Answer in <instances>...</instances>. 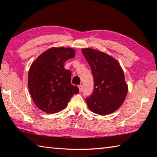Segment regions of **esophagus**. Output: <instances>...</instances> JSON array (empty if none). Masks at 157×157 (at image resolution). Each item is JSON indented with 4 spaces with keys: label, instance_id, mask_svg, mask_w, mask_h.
Wrapping results in <instances>:
<instances>
[{
    "label": "esophagus",
    "instance_id": "1",
    "mask_svg": "<svg viewBox=\"0 0 157 157\" xmlns=\"http://www.w3.org/2000/svg\"><path fill=\"white\" fill-rule=\"evenodd\" d=\"M78 88H79V92H82V90H83V87H82V85H79V86H78Z\"/></svg>",
    "mask_w": 157,
    "mask_h": 157
}]
</instances>
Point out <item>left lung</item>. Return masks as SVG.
Returning <instances> with one entry per match:
<instances>
[{
	"mask_svg": "<svg viewBox=\"0 0 157 157\" xmlns=\"http://www.w3.org/2000/svg\"><path fill=\"white\" fill-rule=\"evenodd\" d=\"M94 77V91L86 98L89 109L100 115L116 111L124 102L128 92L125 75L115 59L90 48L82 49Z\"/></svg>",
	"mask_w": 157,
	"mask_h": 157,
	"instance_id": "left-lung-1",
	"label": "left lung"
}]
</instances>
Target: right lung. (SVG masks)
Returning <instances> with one entry per match:
<instances>
[{
  "instance_id": "obj_1",
  "label": "right lung",
  "mask_w": 157,
  "mask_h": 157,
  "mask_svg": "<svg viewBox=\"0 0 157 157\" xmlns=\"http://www.w3.org/2000/svg\"><path fill=\"white\" fill-rule=\"evenodd\" d=\"M75 55L72 48L52 47L32 63L28 85L35 105L41 111L53 114L64 109L79 88L71 84V73L64 63Z\"/></svg>"
}]
</instances>
